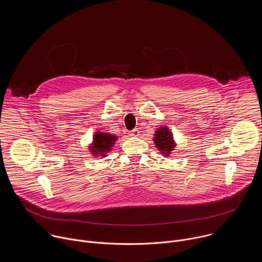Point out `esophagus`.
Returning a JSON list of instances; mask_svg holds the SVG:
<instances>
[{"mask_svg":"<svg viewBox=\"0 0 262 262\" xmlns=\"http://www.w3.org/2000/svg\"><path fill=\"white\" fill-rule=\"evenodd\" d=\"M140 135V132L138 130V129H134V130H132L130 133H129V136L130 137H138Z\"/></svg>","mask_w":262,"mask_h":262,"instance_id":"obj_1","label":"esophagus"}]
</instances>
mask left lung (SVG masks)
Segmentation results:
<instances>
[{"mask_svg": "<svg viewBox=\"0 0 262 262\" xmlns=\"http://www.w3.org/2000/svg\"><path fill=\"white\" fill-rule=\"evenodd\" d=\"M154 141L161 154L165 157H169L176 146L173 136L167 126L159 127L155 134Z\"/></svg>", "mask_w": 262, "mask_h": 262, "instance_id": "1", "label": "left lung"}]
</instances>
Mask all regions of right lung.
I'll return each instance as SVG.
<instances>
[{
  "mask_svg": "<svg viewBox=\"0 0 262 262\" xmlns=\"http://www.w3.org/2000/svg\"><path fill=\"white\" fill-rule=\"evenodd\" d=\"M117 141V136L107 133L96 132L93 136L92 144L89 146V150L94 157H106L112 147Z\"/></svg>",
  "mask_w": 262,
  "mask_h": 262,
  "instance_id": "1",
  "label": "right lung"
}]
</instances>
